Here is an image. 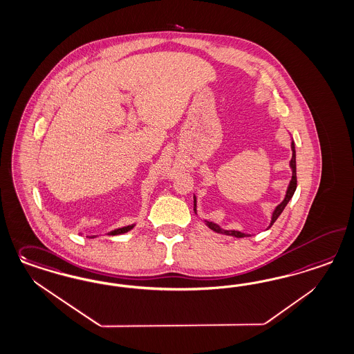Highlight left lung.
Wrapping results in <instances>:
<instances>
[{
	"label": "left lung",
	"mask_w": 354,
	"mask_h": 354,
	"mask_svg": "<svg viewBox=\"0 0 354 354\" xmlns=\"http://www.w3.org/2000/svg\"><path fill=\"white\" fill-rule=\"evenodd\" d=\"M290 168H292V180H290V183H289V186H288V190H286V198H284V201L280 203V205H277L276 208H274V214H272V218H271V224H270V227H272V224H274V221L277 220V217L281 215V212L284 211V208H286V205H288V202L292 199V196L295 194V192H296L297 187V173H296V149H295V142L292 140V160H290ZM194 211L195 214H196V201H195L194 196ZM205 225L208 227L209 229H212L214 232H216V233H221V234H227V236H233V237H237V239H242V237H246L248 234H245V233H242V232H239V230H225V229H221L217 224L215 223H212V221H207L205 220ZM268 227V228H270Z\"/></svg>",
	"instance_id": "obj_1"
}]
</instances>
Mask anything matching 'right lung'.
Instances as JSON below:
<instances>
[{
	"instance_id": "obj_1",
	"label": "right lung",
	"mask_w": 354,
	"mask_h": 354,
	"mask_svg": "<svg viewBox=\"0 0 354 354\" xmlns=\"http://www.w3.org/2000/svg\"><path fill=\"white\" fill-rule=\"evenodd\" d=\"M133 228H134V224H133V225H127V227H124V228L114 229L112 232H109L108 234H109V236H117V234L126 233V232H129V230H131Z\"/></svg>"
}]
</instances>
